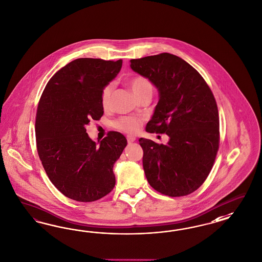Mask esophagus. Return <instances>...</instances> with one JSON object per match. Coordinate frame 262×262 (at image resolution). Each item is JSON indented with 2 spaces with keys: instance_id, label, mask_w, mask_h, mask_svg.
Instances as JSON below:
<instances>
[{
  "instance_id": "1",
  "label": "esophagus",
  "mask_w": 262,
  "mask_h": 262,
  "mask_svg": "<svg viewBox=\"0 0 262 262\" xmlns=\"http://www.w3.org/2000/svg\"><path fill=\"white\" fill-rule=\"evenodd\" d=\"M135 141V137H133V136H127V142H128V144H132V143H134Z\"/></svg>"
}]
</instances>
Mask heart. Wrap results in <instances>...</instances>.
<instances>
[{
  "label": "heart",
  "instance_id": "obj_1",
  "mask_svg": "<svg viewBox=\"0 0 262 262\" xmlns=\"http://www.w3.org/2000/svg\"><path fill=\"white\" fill-rule=\"evenodd\" d=\"M113 84H108L104 86L101 92V105L103 108H107L110 105L111 95L113 92ZM130 88L136 97H140L145 93H152L151 82L144 76H135L130 81ZM114 126L118 130H121L123 132L134 134L138 132L142 125V119L132 118V117H123L118 118L114 121Z\"/></svg>",
  "mask_w": 262,
  "mask_h": 262
}]
</instances>
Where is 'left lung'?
<instances>
[{
    "instance_id": "left-lung-1",
    "label": "left lung",
    "mask_w": 262,
    "mask_h": 262,
    "mask_svg": "<svg viewBox=\"0 0 262 262\" xmlns=\"http://www.w3.org/2000/svg\"><path fill=\"white\" fill-rule=\"evenodd\" d=\"M130 62L159 92L146 132L169 138L167 144L139 140L146 179L161 194H191L208 177L219 149V114L211 90L192 66L169 53Z\"/></svg>"
}]
</instances>
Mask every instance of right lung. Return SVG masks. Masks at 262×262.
Returning <instances> with one entry per match:
<instances>
[{"mask_svg":"<svg viewBox=\"0 0 262 262\" xmlns=\"http://www.w3.org/2000/svg\"><path fill=\"white\" fill-rule=\"evenodd\" d=\"M121 67L122 59H74L51 78L38 103V156L51 182L77 202L97 201L116 184L113 168L127 145L126 138L111 131L95 143L85 126L103 116L102 90Z\"/></svg>","mask_w":262,"mask_h":262,"instance_id":"add662e5","label":"right lung"}]
</instances>
